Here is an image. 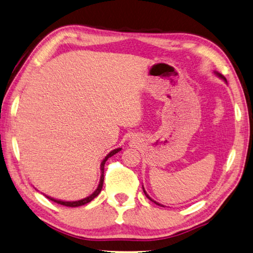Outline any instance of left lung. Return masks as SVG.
<instances>
[{"label": "left lung", "mask_w": 253, "mask_h": 253, "mask_svg": "<svg viewBox=\"0 0 253 253\" xmlns=\"http://www.w3.org/2000/svg\"><path fill=\"white\" fill-rule=\"evenodd\" d=\"M215 74H217V75H218L219 77H221V79H222L223 81H226V82H227V80H226V79H224V77H223V76H222L221 74H219V73H215ZM142 189H144V188H142ZM144 192H145V195H146V197H147V198H148L149 200H151V201H153V203H155L156 205H158V206H162V205H160V204H158V203H156V201H154L153 199H151V198H150V197H149L148 195H147V194H146V191H145V189H144Z\"/></svg>", "instance_id": "obj_1"}]
</instances>
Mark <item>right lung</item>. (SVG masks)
Returning <instances> with one entry per match:
<instances>
[{
    "label": "right lung",
    "mask_w": 253,
    "mask_h": 253,
    "mask_svg": "<svg viewBox=\"0 0 253 253\" xmlns=\"http://www.w3.org/2000/svg\"><path fill=\"white\" fill-rule=\"evenodd\" d=\"M122 150V148H117V149H114L113 151H111V153H109L106 157H105V159L103 160L102 162V164H100V171H102V176H100V181H99V185H98V187H97V189H96L93 194H91L90 196H88V197H86V198H84V199H82V200H77V201H62V200H57V199H54V198H50V197H47V198L49 199V200H52V201H54V203H56V204H59V205H62V206H66V207H80V206H84V205H86V204H88V203H90L91 200H93L95 197H97L98 195H99V192L102 191V188H103V183H104V166H105V163H106V160L109 158V157H112L113 155H115V154H117L118 151H121Z\"/></svg>",
    "instance_id": "1"
}]
</instances>
